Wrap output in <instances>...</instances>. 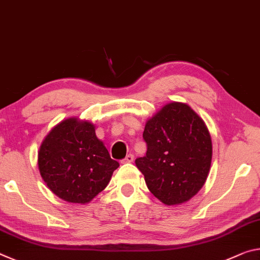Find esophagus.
Wrapping results in <instances>:
<instances>
[{
	"label": "esophagus",
	"mask_w": 260,
	"mask_h": 260,
	"mask_svg": "<svg viewBox=\"0 0 260 260\" xmlns=\"http://www.w3.org/2000/svg\"><path fill=\"white\" fill-rule=\"evenodd\" d=\"M134 159H135L134 154H131V153H130V154H127V155L125 156V158L123 159L122 162H123V164H130V162H133Z\"/></svg>",
	"instance_id": "obj_1"
}]
</instances>
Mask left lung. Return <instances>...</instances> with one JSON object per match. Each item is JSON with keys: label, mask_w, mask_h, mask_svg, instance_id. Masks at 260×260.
I'll return each mask as SVG.
<instances>
[{"label": "left lung", "mask_w": 260, "mask_h": 260, "mask_svg": "<svg viewBox=\"0 0 260 260\" xmlns=\"http://www.w3.org/2000/svg\"><path fill=\"white\" fill-rule=\"evenodd\" d=\"M147 151L136 159L148 190L166 205L188 202L203 188L212 161L205 122L190 106L170 102L146 122Z\"/></svg>", "instance_id": "obj_1"}]
</instances>
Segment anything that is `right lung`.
Here are the masks:
<instances>
[{"label": "right lung", "instance_id": "add662e5", "mask_svg": "<svg viewBox=\"0 0 260 260\" xmlns=\"http://www.w3.org/2000/svg\"><path fill=\"white\" fill-rule=\"evenodd\" d=\"M40 175L68 203L86 204L101 192L120 164L95 135V126L76 117L55 125L38 152Z\"/></svg>", "mask_w": 260, "mask_h": 260}]
</instances>
